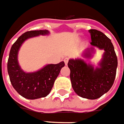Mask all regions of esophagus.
I'll use <instances>...</instances> for the list:
<instances>
[{
    "label": "esophagus",
    "instance_id": "34e87169",
    "mask_svg": "<svg viewBox=\"0 0 124 124\" xmlns=\"http://www.w3.org/2000/svg\"><path fill=\"white\" fill-rule=\"evenodd\" d=\"M64 63H65L66 65H67L68 62H69V58H64Z\"/></svg>",
    "mask_w": 124,
    "mask_h": 124
}]
</instances>
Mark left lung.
I'll return each instance as SVG.
<instances>
[{
	"instance_id": "obj_1",
	"label": "left lung",
	"mask_w": 124,
	"mask_h": 124,
	"mask_svg": "<svg viewBox=\"0 0 124 124\" xmlns=\"http://www.w3.org/2000/svg\"><path fill=\"white\" fill-rule=\"evenodd\" d=\"M92 47L83 51L84 58H91L94 47L104 51L98 66L87 64L81 58L70 59L68 66L73 90L83 98L94 100L107 93L114 83L117 67V58L111 41L97 30H89Z\"/></svg>"
}]
</instances>
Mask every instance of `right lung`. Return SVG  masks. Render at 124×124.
<instances>
[{"instance_id":"right-lung-1","label":"right lung","mask_w":124,"mask_h":124,"mask_svg":"<svg viewBox=\"0 0 124 124\" xmlns=\"http://www.w3.org/2000/svg\"><path fill=\"white\" fill-rule=\"evenodd\" d=\"M49 31L32 30L22 34L13 43L9 53L7 70L13 88L18 94L27 99L34 100L47 96L50 93L55 80L64 62L47 64L42 69L32 73L24 72L18 62V52L23 42L30 38L39 35H48Z\"/></svg>"}]
</instances>
